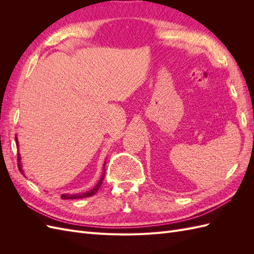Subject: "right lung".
I'll return each mask as SVG.
<instances>
[{"instance_id": "1", "label": "right lung", "mask_w": 254, "mask_h": 254, "mask_svg": "<svg viewBox=\"0 0 254 254\" xmlns=\"http://www.w3.org/2000/svg\"><path fill=\"white\" fill-rule=\"evenodd\" d=\"M16 143H17V145H19L18 140H17V137H16ZM20 160H21L20 153H18V162H19V163H18V167H19L20 172L23 174V171H22V165H21V163H20ZM105 164H106V162H105ZM105 164H104V168H105ZM104 178H105V172L103 173V175H102V178L99 179V181L97 182L96 186H95L93 189H92V190H90L89 191H84V193L74 194V195H71V194H63V195H61V198H63V199H78V198H83V197H90V196H93V195L96 193V191L98 190V189L101 188Z\"/></svg>"}]
</instances>
